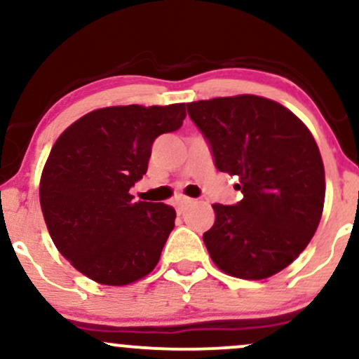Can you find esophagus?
I'll return each instance as SVG.
<instances>
[{
	"instance_id": "1",
	"label": "esophagus",
	"mask_w": 359,
	"mask_h": 359,
	"mask_svg": "<svg viewBox=\"0 0 359 359\" xmlns=\"http://www.w3.org/2000/svg\"><path fill=\"white\" fill-rule=\"evenodd\" d=\"M192 201L191 199H180V201H177L175 203V211H177V214H182L185 209H187V205L191 204Z\"/></svg>"
}]
</instances>
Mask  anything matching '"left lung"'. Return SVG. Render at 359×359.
I'll list each match as a JSON object with an SVG mask.
<instances>
[{
	"mask_svg": "<svg viewBox=\"0 0 359 359\" xmlns=\"http://www.w3.org/2000/svg\"><path fill=\"white\" fill-rule=\"evenodd\" d=\"M211 147L214 165L236 175L243 199L212 204L216 221L203 240L224 273L262 280L306 250L323 216L325 177L319 148L292 111L241 94L187 104Z\"/></svg>",
	"mask_w": 359,
	"mask_h": 359,
	"instance_id": "8db88e82",
	"label": "left lung"
}]
</instances>
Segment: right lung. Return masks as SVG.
<instances>
[{"mask_svg":"<svg viewBox=\"0 0 359 359\" xmlns=\"http://www.w3.org/2000/svg\"><path fill=\"white\" fill-rule=\"evenodd\" d=\"M185 104L111 106L72 123L52 147L40 205L52 241L76 270L121 287L155 269L175 226V209L135 203L130 189L147 174L151 145L179 130Z\"/></svg>","mask_w":359,"mask_h":359,"instance_id":"right-lung-1","label":"right lung"}]
</instances>
